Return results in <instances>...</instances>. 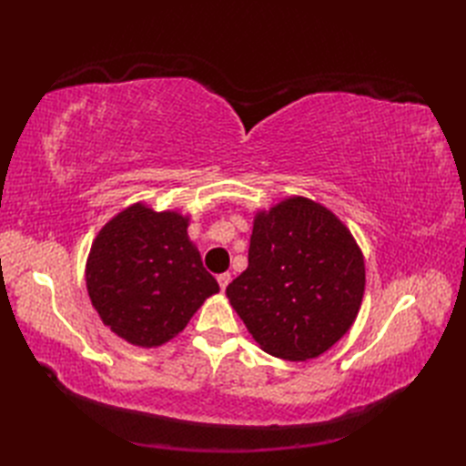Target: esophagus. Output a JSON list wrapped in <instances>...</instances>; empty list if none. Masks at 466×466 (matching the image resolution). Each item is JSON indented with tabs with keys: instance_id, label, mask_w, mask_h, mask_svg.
I'll return each instance as SVG.
<instances>
[{
	"instance_id": "1",
	"label": "esophagus",
	"mask_w": 466,
	"mask_h": 466,
	"mask_svg": "<svg viewBox=\"0 0 466 466\" xmlns=\"http://www.w3.org/2000/svg\"><path fill=\"white\" fill-rule=\"evenodd\" d=\"M218 281H219V288H221V291L228 288V284L231 281V274L229 272H223V274H219L218 276Z\"/></svg>"
}]
</instances>
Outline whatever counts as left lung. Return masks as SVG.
Listing matches in <instances>:
<instances>
[{"mask_svg": "<svg viewBox=\"0 0 466 466\" xmlns=\"http://www.w3.org/2000/svg\"><path fill=\"white\" fill-rule=\"evenodd\" d=\"M365 288L363 257L346 225L307 198L258 214L248 268L225 289L268 354L320 356L356 320Z\"/></svg>", "mask_w": 466, "mask_h": 466, "instance_id": "obj_1", "label": "left lung"}]
</instances>
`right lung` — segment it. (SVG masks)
<instances>
[{
	"mask_svg": "<svg viewBox=\"0 0 466 466\" xmlns=\"http://www.w3.org/2000/svg\"><path fill=\"white\" fill-rule=\"evenodd\" d=\"M188 219L142 204L124 209L96 235L87 289L103 322L136 346H159L187 327L219 286L188 241Z\"/></svg>",
	"mask_w": 466,
	"mask_h": 466,
	"instance_id": "add662e5",
	"label": "right lung"
}]
</instances>
